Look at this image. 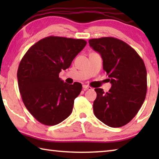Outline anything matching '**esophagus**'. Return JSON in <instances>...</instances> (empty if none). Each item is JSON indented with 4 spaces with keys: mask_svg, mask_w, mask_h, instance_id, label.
Segmentation results:
<instances>
[{
    "mask_svg": "<svg viewBox=\"0 0 159 159\" xmlns=\"http://www.w3.org/2000/svg\"><path fill=\"white\" fill-rule=\"evenodd\" d=\"M83 90H91L92 89V88L90 87V86H88V85H83Z\"/></svg>",
    "mask_w": 159,
    "mask_h": 159,
    "instance_id": "esophagus-1",
    "label": "esophagus"
}]
</instances>
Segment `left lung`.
<instances>
[{
	"label": "left lung",
	"mask_w": 159,
	"mask_h": 159,
	"mask_svg": "<svg viewBox=\"0 0 159 159\" xmlns=\"http://www.w3.org/2000/svg\"><path fill=\"white\" fill-rule=\"evenodd\" d=\"M93 49L100 54L103 69L111 88L108 93L95 88L93 103L95 116L112 128L127 124L138 114L147 90V70L142 59L121 40L103 37L89 40Z\"/></svg>",
	"instance_id": "1"
}]
</instances>
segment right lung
<instances>
[{
	"label": "right lung",
	"mask_w": 159,
	"mask_h": 159,
	"mask_svg": "<svg viewBox=\"0 0 159 159\" xmlns=\"http://www.w3.org/2000/svg\"><path fill=\"white\" fill-rule=\"evenodd\" d=\"M86 43L83 39L48 36L32 45L21 59L17 71L21 99L42 124L57 125L71 114L82 85L64 83L59 74L69 68Z\"/></svg>",
	"instance_id": "obj_1"
}]
</instances>
